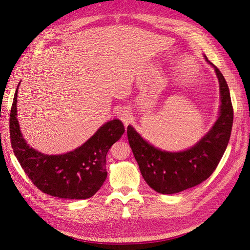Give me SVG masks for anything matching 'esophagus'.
<instances>
[{
	"label": "esophagus",
	"instance_id": "esophagus-1",
	"mask_svg": "<svg viewBox=\"0 0 250 250\" xmlns=\"http://www.w3.org/2000/svg\"><path fill=\"white\" fill-rule=\"evenodd\" d=\"M117 115H118V118H119L121 121H122V122H123L125 125L129 124V123L131 122L132 115H131L130 110L128 109L127 107L120 108V109L118 110V112H117Z\"/></svg>",
	"mask_w": 250,
	"mask_h": 250
}]
</instances>
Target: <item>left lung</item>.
<instances>
[{
	"label": "left lung",
	"mask_w": 250,
	"mask_h": 250,
	"mask_svg": "<svg viewBox=\"0 0 250 250\" xmlns=\"http://www.w3.org/2000/svg\"><path fill=\"white\" fill-rule=\"evenodd\" d=\"M214 66L221 95L220 115L211 129L192 148L181 152H167L150 145L134 130L127 127V137L142 176L154 191L175 194L200 185L216 170L229 145L233 109L228 83Z\"/></svg>",
	"instance_id": "obj_1"
}]
</instances>
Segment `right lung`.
Here are the masks:
<instances>
[{
    "label": "right lung",
    "mask_w": 250,
    "mask_h": 250,
    "mask_svg": "<svg viewBox=\"0 0 250 250\" xmlns=\"http://www.w3.org/2000/svg\"><path fill=\"white\" fill-rule=\"evenodd\" d=\"M18 88L10 111L9 131L11 147L22 170L42 193L64 199L92 197L107 177L106 154L124 133L123 123L117 119L109 121L82 146L69 153L43 154L29 147L20 130Z\"/></svg>",
    "instance_id": "add662e5"
}]
</instances>
